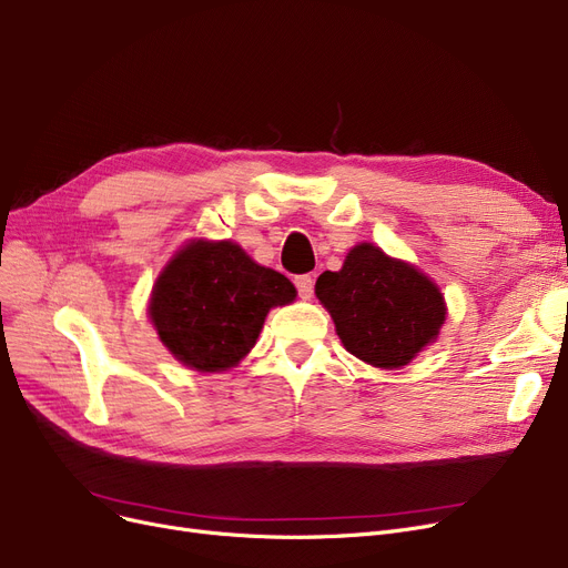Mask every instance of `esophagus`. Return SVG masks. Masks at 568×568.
<instances>
[{
  "mask_svg": "<svg viewBox=\"0 0 568 568\" xmlns=\"http://www.w3.org/2000/svg\"><path fill=\"white\" fill-rule=\"evenodd\" d=\"M294 285H296V290H300V296H302V300H311V296H313V287H315V281H313L308 274H304V276H296V278H294Z\"/></svg>",
  "mask_w": 568,
  "mask_h": 568,
  "instance_id": "esophagus-1",
  "label": "esophagus"
}]
</instances>
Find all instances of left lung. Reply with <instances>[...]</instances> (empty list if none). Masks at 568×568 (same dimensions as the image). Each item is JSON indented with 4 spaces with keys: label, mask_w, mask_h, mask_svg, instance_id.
I'll return each instance as SVG.
<instances>
[{
    "label": "left lung",
    "mask_w": 568,
    "mask_h": 568,
    "mask_svg": "<svg viewBox=\"0 0 568 568\" xmlns=\"http://www.w3.org/2000/svg\"><path fill=\"white\" fill-rule=\"evenodd\" d=\"M315 294L345 349L375 368L407 366L435 343L446 317L439 287L373 244L354 246L341 272H324Z\"/></svg>",
    "instance_id": "obj_1"
}]
</instances>
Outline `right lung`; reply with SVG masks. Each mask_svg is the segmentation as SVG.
I'll return each instance as SVG.
<instances>
[{"label":"right lung","instance_id":"add662e5","mask_svg":"<svg viewBox=\"0 0 568 568\" xmlns=\"http://www.w3.org/2000/svg\"><path fill=\"white\" fill-rule=\"evenodd\" d=\"M294 285L232 242H195L165 264L149 300L161 343L176 362L219 373L255 345L266 313L294 302Z\"/></svg>","mask_w":568,"mask_h":568}]
</instances>
